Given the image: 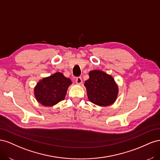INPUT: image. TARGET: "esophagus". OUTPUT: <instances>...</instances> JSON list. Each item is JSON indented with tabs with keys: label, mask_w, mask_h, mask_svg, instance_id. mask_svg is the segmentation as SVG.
Masks as SVG:
<instances>
[{
	"label": "esophagus",
	"mask_w": 160,
	"mask_h": 160,
	"mask_svg": "<svg viewBox=\"0 0 160 160\" xmlns=\"http://www.w3.org/2000/svg\"><path fill=\"white\" fill-rule=\"evenodd\" d=\"M75 82L76 83L78 84V85H80L82 83V82H83V81H82V79L81 77H77L76 79H75Z\"/></svg>",
	"instance_id": "obj_1"
}]
</instances>
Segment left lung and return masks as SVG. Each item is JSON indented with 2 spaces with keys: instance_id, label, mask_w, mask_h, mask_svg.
I'll list each match as a JSON object with an SVG mask.
<instances>
[{
  "instance_id": "left-lung-1",
  "label": "left lung",
  "mask_w": 160,
  "mask_h": 160,
  "mask_svg": "<svg viewBox=\"0 0 160 160\" xmlns=\"http://www.w3.org/2000/svg\"><path fill=\"white\" fill-rule=\"evenodd\" d=\"M89 75L84 84L89 100L99 106L113 104L118 94V87L113 77L99 70L91 71Z\"/></svg>"
}]
</instances>
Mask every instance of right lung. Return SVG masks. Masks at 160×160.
I'll return each instance as SVG.
<instances>
[{
    "mask_svg": "<svg viewBox=\"0 0 160 160\" xmlns=\"http://www.w3.org/2000/svg\"><path fill=\"white\" fill-rule=\"evenodd\" d=\"M72 82L59 72L43 78L35 88V96L44 106H53L65 98L67 89Z\"/></svg>",
    "mask_w": 160,
    "mask_h": 160,
    "instance_id": "add662e5",
    "label": "right lung"
}]
</instances>
